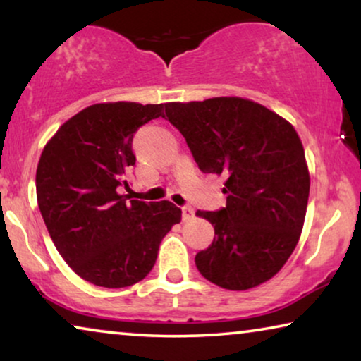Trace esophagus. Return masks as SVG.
I'll return each instance as SVG.
<instances>
[{
    "label": "esophagus",
    "mask_w": 361,
    "mask_h": 361,
    "mask_svg": "<svg viewBox=\"0 0 361 361\" xmlns=\"http://www.w3.org/2000/svg\"><path fill=\"white\" fill-rule=\"evenodd\" d=\"M190 219H194V209L190 205L182 207V220L189 221Z\"/></svg>",
    "instance_id": "1"
}]
</instances>
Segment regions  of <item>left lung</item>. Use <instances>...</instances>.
<instances>
[{
  "instance_id": "8db88e82",
  "label": "left lung",
  "mask_w": 361,
  "mask_h": 361,
  "mask_svg": "<svg viewBox=\"0 0 361 361\" xmlns=\"http://www.w3.org/2000/svg\"><path fill=\"white\" fill-rule=\"evenodd\" d=\"M199 169L225 176L226 205L197 210L214 225L195 266L210 283L246 290L266 283L298 245L310 177L302 142L284 118L240 97L166 105Z\"/></svg>"
}]
</instances>
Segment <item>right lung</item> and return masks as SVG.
<instances>
[{"label": "right lung", "instance_id": "right-lung-1", "mask_svg": "<svg viewBox=\"0 0 361 361\" xmlns=\"http://www.w3.org/2000/svg\"><path fill=\"white\" fill-rule=\"evenodd\" d=\"M167 103H97L59 128L36 172L44 224L66 263L88 283L126 288L145 279L159 245L182 210L169 200H130L126 172L135 166L133 136Z\"/></svg>", "mask_w": 361, "mask_h": 361}]
</instances>
